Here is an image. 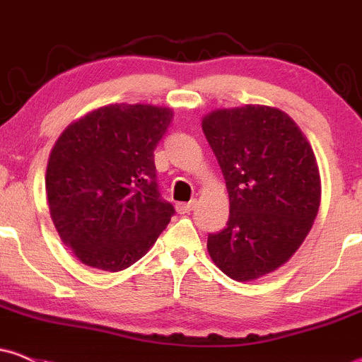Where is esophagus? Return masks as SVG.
Here are the masks:
<instances>
[{
	"instance_id": "34e87169",
	"label": "esophagus",
	"mask_w": 362,
	"mask_h": 362,
	"mask_svg": "<svg viewBox=\"0 0 362 362\" xmlns=\"http://www.w3.org/2000/svg\"><path fill=\"white\" fill-rule=\"evenodd\" d=\"M196 208V202H189V203H177V211L178 214H191L192 210Z\"/></svg>"
}]
</instances>
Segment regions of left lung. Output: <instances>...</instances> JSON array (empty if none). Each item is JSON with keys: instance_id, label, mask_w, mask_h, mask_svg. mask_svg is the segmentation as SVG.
<instances>
[{"instance_id": "obj_1", "label": "left lung", "mask_w": 362, "mask_h": 362, "mask_svg": "<svg viewBox=\"0 0 362 362\" xmlns=\"http://www.w3.org/2000/svg\"><path fill=\"white\" fill-rule=\"evenodd\" d=\"M202 126L229 192V221L208 235V254L229 279L250 282L289 261L312 229L319 166L305 134L279 108H224Z\"/></svg>"}]
</instances>
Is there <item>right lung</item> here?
<instances>
[{"instance_id": "right-lung-1", "label": "right lung", "mask_w": 362, "mask_h": 362, "mask_svg": "<svg viewBox=\"0 0 362 362\" xmlns=\"http://www.w3.org/2000/svg\"><path fill=\"white\" fill-rule=\"evenodd\" d=\"M170 108L108 105L69 124L50 152L45 189L64 245L90 268L120 272L144 257L175 214L154 151Z\"/></svg>"}]
</instances>
